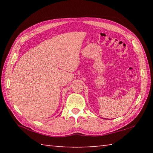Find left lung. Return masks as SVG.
I'll list each match as a JSON object with an SVG mask.
<instances>
[{"label":"left lung","instance_id":"8db88e82","mask_svg":"<svg viewBox=\"0 0 153 153\" xmlns=\"http://www.w3.org/2000/svg\"><path fill=\"white\" fill-rule=\"evenodd\" d=\"M105 120H106V119H105Z\"/></svg>","mask_w":153,"mask_h":153}]
</instances>
